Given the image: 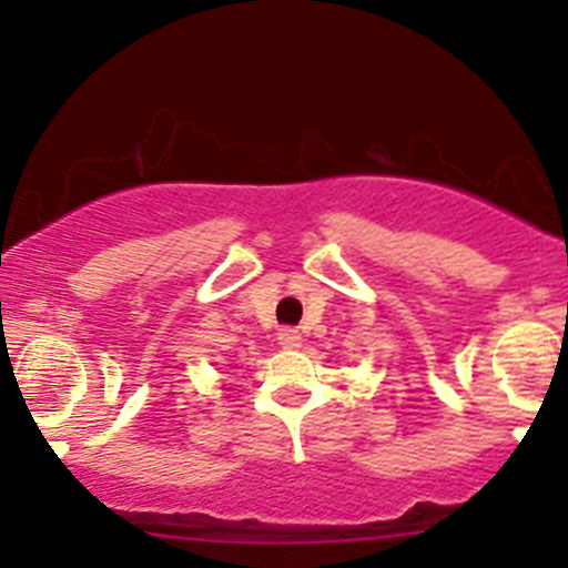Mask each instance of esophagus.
<instances>
[{
	"label": "esophagus",
	"mask_w": 568,
	"mask_h": 568,
	"mask_svg": "<svg viewBox=\"0 0 568 568\" xmlns=\"http://www.w3.org/2000/svg\"><path fill=\"white\" fill-rule=\"evenodd\" d=\"M277 341H280V346H283V348H300L302 346V332L285 326V329L277 332Z\"/></svg>",
	"instance_id": "34e87169"
}]
</instances>
